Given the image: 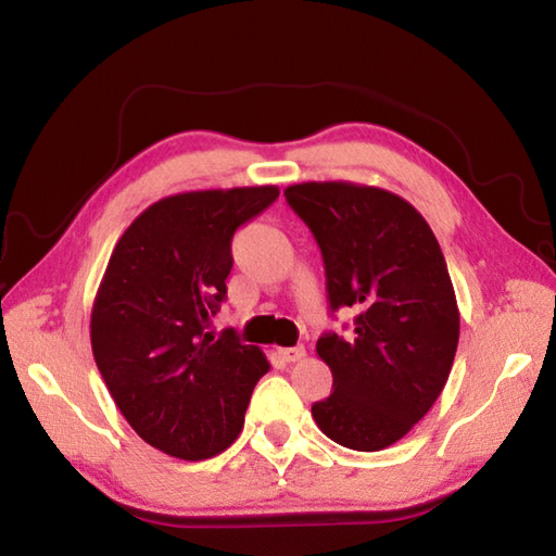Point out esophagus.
I'll use <instances>...</instances> for the list:
<instances>
[{"instance_id": "34e87169", "label": "esophagus", "mask_w": 556, "mask_h": 556, "mask_svg": "<svg viewBox=\"0 0 556 556\" xmlns=\"http://www.w3.org/2000/svg\"><path fill=\"white\" fill-rule=\"evenodd\" d=\"M283 363H295V359H301L305 355V348L303 345H293V348H281L279 351Z\"/></svg>"}]
</instances>
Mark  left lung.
Returning a JSON list of instances; mask_svg holds the SVG:
<instances>
[{
    "mask_svg": "<svg viewBox=\"0 0 556 556\" xmlns=\"http://www.w3.org/2000/svg\"><path fill=\"white\" fill-rule=\"evenodd\" d=\"M283 197L321 251L331 313H357L351 339L317 341L333 386L313 417L333 443L377 453L433 407L453 369L459 309L443 251L415 205L386 189L303 182Z\"/></svg>",
    "mask_w": 556,
    "mask_h": 556,
    "instance_id": "left-lung-1",
    "label": "left lung"
}]
</instances>
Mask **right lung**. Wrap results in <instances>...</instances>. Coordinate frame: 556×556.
Listing matches in <instances>:
<instances>
[{
    "label": "right lung",
    "instance_id": "obj_1",
    "mask_svg": "<svg viewBox=\"0 0 556 556\" xmlns=\"http://www.w3.org/2000/svg\"><path fill=\"white\" fill-rule=\"evenodd\" d=\"M279 189L187 191L149 205L115 243L92 307V353L141 441L177 459H208L243 429L269 363L235 329L205 321L227 299L231 239Z\"/></svg>",
    "mask_w": 556,
    "mask_h": 556
}]
</instances>
